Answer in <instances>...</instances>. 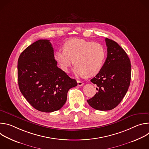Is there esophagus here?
<instances>
[{"label": "esophagus", "mask_w": 149, "mask_h": 149, "mask_svg": "<svg viewBox=\"0 0 149 149\" xmlns=\"http://www.w3.org/2000/svg\"><path fill=\"white\" fill-rule=\"evenodd\" d=\"M77 83H78V86H83L84 85V83L82 82V81H77Z\"/></svg>", "instance_id": "obj_1"}]
</instances>
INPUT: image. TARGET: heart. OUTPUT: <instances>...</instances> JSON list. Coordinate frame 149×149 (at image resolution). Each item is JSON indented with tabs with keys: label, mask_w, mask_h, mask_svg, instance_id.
Returning <instances> with one entry per match:
<instances>
[{
	"label": "heart",
	"mask_w": 149,
	"mask_h": 149,
	"mask_svg": "<svg viewBox=\"0 0 149 149\" xmlns=\"http://www.w3.org/2000/svg\"><path fill=\"white\" fill-rule=\"evenodd\" d=\"M106 56L104 47L93 41L71 39L54 54V58L61 70L68 72L75 63L74 73L78 76L93 77L101 70ZM74 61H73V60Z\"/></svg>",
	"instance_id": "b5f03b06"
}]
</instances>
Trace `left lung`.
Here are the masks:
<instances>
[{
	"label": "left lung",
	"instance_id": "obj_1",
	"mask_svg": "<svg viewBox=\"0 0 149 149\" xmlns=\"http://www.w3.org/2000/svg\"><path fill=\"white\" fill-rule=\"evenodd\" d=\"M107 57L100 71L91 81L98 92L87 100L93 109L111 110L120 103L128 91L131 80L130 60L116 42L106 38Z\"/></svg>",
	"mask_w": 149,
	"mask_h": 149
}]
</instances>
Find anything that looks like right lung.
Returning <instances> with one entry per match:
<instances>
[{
  "label": "right lung",
  "instance_id": "1",
  "mask_svg": "<svg viewBox=\"0 0 149 149\" xmlns=\"http://www.w3.org/2000/svg\"><path fill=\"white\" fill-rule=\"evenodd\" d=\"M19 90L33 108L51 113L61 109L68 90L77 86L57 67L49 40L39 39L20 55L17 61Z\"/></svg>",
  "mask_w": 149,
  "mask_h": 149
}]
</instances>
